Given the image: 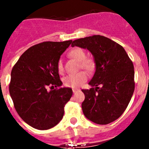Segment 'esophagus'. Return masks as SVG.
I'll return each instance as SVG.
<instances>
[{"label": "esophagus", "instance_id": "obj_1", "mask_svg": "<svg viewBox=\"0 0 149 149\" xmlns=\"http://www.w3.org/2000/svg\"><path fill=\"white\" fill-rule=\"evenodd\" d=\"M72 91H73V93H75L76 92H77V91H79V89H72Z\"/></svg>", "mask_w": 149, "mask_h": 149}]
</instances>
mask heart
<instances>
[{"mask_svg": "<svg viewBox=\"0 0 149 149\" xmlns=\"http://www.w3.org/2000/svg\"><path fill=\"white\" fill-rule=\"evenodd\" d=\"M69 56L72 58L74 59L77 61L80 62V67L87 72H92L94 71L95 67V61L91 58H86V52L80 48H76L72 49L69 52ZM57 70L59 73H63L64 71L63 61L59 60L57 62ZM88 74L85 72H80L74 74H68L63 79V84L67 87L77 88L81 86L87 81Z\"/></svg>", "mask_w": 149, "mask_h": 149, "instance_id": "obj_1", "label": "heart"}]
</instances>
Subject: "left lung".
<instances>
[{"instance_id":"obj_1","label":"left lung","mask_w":149,"mask_h":149,"mask_svg":"<svg viewBox=\"0 0 149 149\" xmlns=\"http://www.w3.org/2000/svg\"><path fill=\"white\" fill-rule=\"evenodd\" d=\"M72 46L89 50L95 63V72L89 83L92 88L82 89L84 116L98 125L114 122L126 110L134 93L133 62L122 46L103 36L76 39Z\"/></svg>"}]
</instances>
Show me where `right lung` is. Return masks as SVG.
I'll use <instances>...</instances> for the list:
<instances>
[{"mask_svg":"<svg viewBox=\"0 0 149 149\" xmlns=\"http://www.w3.org/2000/svg\"><path fill=\"white\" fill-rule=\"evenodd\" d=\"M72 42L68 40L35 45L20 56L12 69L9 90L15 109L34 128L48 130L63 119L72 89L60 87L63 83L56 65Z\"/></svg>","mask_w":149,"mask_h":149,"instance_id":"right-lung-1","label":"right lung"}]
</instances>
